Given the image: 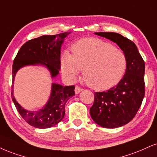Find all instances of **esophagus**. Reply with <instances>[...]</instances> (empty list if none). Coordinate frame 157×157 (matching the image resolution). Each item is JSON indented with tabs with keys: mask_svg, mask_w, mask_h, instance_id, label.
Returning a JSON list of instances; mask_svg holds the SVG:
<instances>
[{
	"mask_svg": "<svg viewBox=\"0 0 157 157\" xmlns=\"http://www.w3.org/2000/svg\"><path fill=\"white\" fill-rule=\"evenodd\" d=\"M82 90H83L82 88H81V87H79V86H75V94H78L79 92H82Z\"/></svg>",
	"mask_w": 157,
	"mask_h": 157,
	"instance_id": "34e87169",
	"label": "esophagus"
}]
</instances>
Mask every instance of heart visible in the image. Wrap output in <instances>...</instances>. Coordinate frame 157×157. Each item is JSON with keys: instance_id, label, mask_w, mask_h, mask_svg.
<instances>
[{"instance_id": "obj_1", "label": "heart", "mask_w": 157, "mask_h": 157, "mask_svg": "<svg viewBox=\"0 0 157 157\" xmlns=\"http://www.w3.org/2000/svg\"><path fill=\"white\" fill-rule=\"evenodd\" d=\"M72 55L64 52L62 72L67 79L74 81L81 70L91 88L106 90L119 84L125 74L127 59L122 50L95 38H82L71 46Z\"/></svg>"}]
</instances>
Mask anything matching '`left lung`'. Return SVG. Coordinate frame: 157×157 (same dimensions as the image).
<instances>
[{
	"instance_id": "left-lung-1",
	"label": "left lung",
	"mask_w": 157,
	"mask_h": 157,
	"mask_svg": "<svg viewBox=\"0 0 157 157\" xmlns=\"http://www.w3.org/2000/svg\"><path fill=\"white\" fill-rule=\"evenodd\" d=\"M115 42L124 52L127 67L121 82L106 92H94L90 115L94 121L105 128H117L135 117L145 95V63L131 40L117 33H94Z\"/></svg>"
}]
</instances>
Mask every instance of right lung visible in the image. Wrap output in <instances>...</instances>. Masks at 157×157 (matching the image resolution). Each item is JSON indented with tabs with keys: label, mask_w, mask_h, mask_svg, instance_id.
<instances>
[{
	"label": "right lung",
	"mask_w": 157,
	"mask_h": 157,
	"mask_svg": "<svg viewBox=\"0 0 157 157\" xmlns=\"http://www.w3.org/2000/svg\"><path fill=\"white\" fill-rule=\"evenodd\" d=\"M69 33L65 32L54 36H42L23 44L13 60L12 82L17 71L29 65H44L49 71L52 78L57 75L60 68L61 46ZM13 86V85L11 98L21 117L30 125L40 129L49 128L59 123L65 116V103L75 95V86H63L52 84L51 95L46 105L38 111H29L15 100Z\"/></svg>",
	"instance_id": "add662e5"
}]
</instances>
